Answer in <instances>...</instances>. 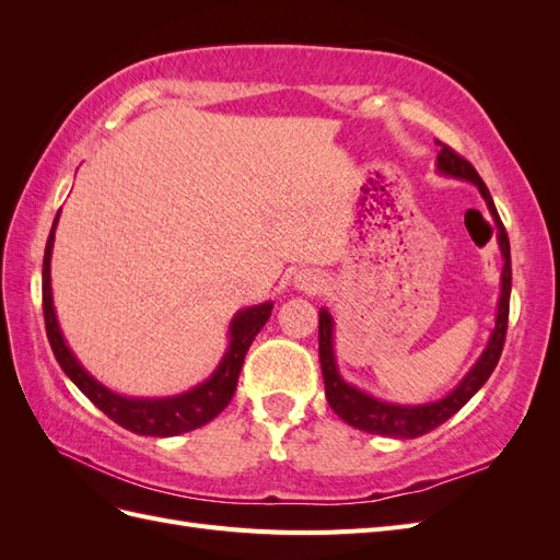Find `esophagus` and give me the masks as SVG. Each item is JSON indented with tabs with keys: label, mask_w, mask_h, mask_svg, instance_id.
<instances>
[{
	"label": "esophagus",
	"mask_w": 560,
	"mask_h": 560,
	"mask_svg": "<svg viewBox=\"0 0 560 560\" xmlns=\"http://www.w3.org/2000/svg\"><path fill=\"white\" fill-rule=\"evenodd\" d=\"M296 287L308 294H319L322 290H327V280L319 273V270L308 268V270H301V273L296 276Z\"/></svg>",
	"instance_id": "obj_1"
}]
</instances>
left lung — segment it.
Instances as JSON below:
<instances>
[{
  "label": "left lung",
  "mask_w": 560,
  "mask_h": 560,
  "mask_svg": "<svg viewBox=\"0 0 560 560\" xmlns=\"http://www.w3.org/2000/svg\"><path fill=\"white\" fill-rule=\"evenodd\" d=\"M442 147L436 156V167L446 175L469 179L479 186L481 196L488 202V210L493 214L495 224H498V241L500 249L504 257V270H502V294H500V308H498V319H495V329L493 336H490V343L486 352L481 354V360L477 362L467 378L457 385L453 393L434 404H422V406H399V404H385L374 397H369L360 393L358 387L348 385L336 371L334 362V348H331V315L319 308V364H322V376H325V393L327 401L334 409V413L346 420L348 425L358 428L369 434H381V436H395V439H416L432 432L434 428L442 425L451 416H455L463 406L479 393V387L493 374L500 354L504 348V338H506V325H510V296H512V252H510V238H506V231L502 219L495 210V202L490 198L488 186L479 177V173L474 171V165L457 154L455 149H451L444 142H436Z\"/></svg>",
  "instance_id": "left-lung-1"
}]
</instances>
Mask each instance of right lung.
<instances>
[{"label":"right lung","mask_w":560,"mask_h":560,"mask_svg":"<svg viewBox=\"0 0 560 560\" xmlns=\"http://www.w3.org/2000/svg\"><path fill=\"white\" fill-rule=\"evenodd\" d=\"M56 224L48 233L46 249H44V270H42V306H44V322H46V336L50 350H54L58 364L72 383L86 395L100 411L112 418L118 425L144 436H175L182 432H191L202 428L206 422L222 413L238 385L241 369L245 362V354L254 341V336L261 331L268 322L273 303H261V306L245 308L231 322V346L224 354L222 364L214 371V376L198 385L196 389L179 397L171 399H128L121 395L109 393L107 387L100 385L93 376L81 369L74 360L70 348L65 346V338L60 334L56 311H54V296H50V249H54V235Z\"/></svg>","instance_id":"add662e5"}]
</instances>
